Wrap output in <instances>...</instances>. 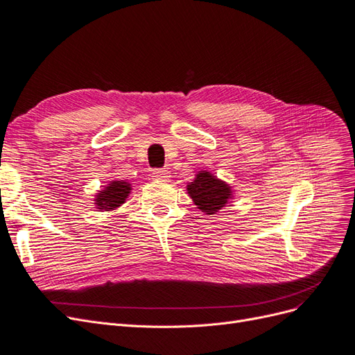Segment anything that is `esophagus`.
Returning <instances> with one entry per match:
<instances>
[{
    "label": "esophagus",
    "mask_w": 355,
    "mask_h": 355,
    "mask_svg": "<svg viewBox=\"0 0 355 355\" xmlns=\"http://www.w3.org/2000/svg\"><path fill=\"white\" fill-rule=\"evenodd\" d=\"M170 178V172L168 170H163V168H155L153 172V179L155 180H166Z\"/></svg>",
    "instance_id": "obj_1"
}]
</instances>
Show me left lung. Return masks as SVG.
<instances>
[{"label":"left lung","mask_w":355,"mask_h":355,"mask_svg":"<svg viewBox=\"0 0 355 355\" xmlns=\"http://www.w3.org/2000/svg\"><path fill=\"white\" fill-rule=\"evenodd\" d=\"M188 193L205 214H214L234 197L232 188L226 182L217 179L210 172H200L192 182L188 183Z\"/></svg>","instance_id":"8db88e82"}]
</instances>
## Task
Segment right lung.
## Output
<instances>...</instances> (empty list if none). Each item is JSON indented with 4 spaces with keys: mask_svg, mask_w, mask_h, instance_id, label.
I'll use <instances>...</instances> for the list:
<instances>
[{
    "mask_svg": "<svg viewBox=\"0 0 355 355\" xmlns=\"http://www.w3.org/2000/svg\"><path fill=\"white\" fill-rule=\"evenodd\" d=\"M132 188L130 183L125 180H113L108 183V187H104L100 193H96L95 197V205L98 210L112 211L116 210L126 201L129 197Z\"/></svg>",
    "mask_w": 355,
    "mask_h": 355,
    "instance_id": "obj_1",
    "label": "right lung"
}]
</instances>
